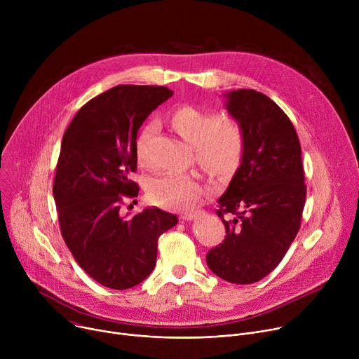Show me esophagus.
<instances>
[{
	"instance_id": "esophagus-1",
	"label": "esophagus",
	"mask_w": 359,
	"mask_h": 359,
	"mask_svg": "<svg viewBox=\"0 0 359 359\" xmlns=\"http://www.w3.org/2000/svg\"><path fill=\"white\" fill-rule=\"evenodd\" d=\"M180 219L182 220H193V219H196V215L194 213H182Z\"/></svg>"
}]
</instances>
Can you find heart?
I'll use <instances>...</instances> for the list:
<instances>
[{
	"label": "heart",
	"instance_id": "obj_1",
	"mask_svg": "<svg viewBox=\"0 0 359 359\" xmlns=\"http://www.w3.org/2000/svg\"><path fill=\"white\" fill-rule=\"evenodd\" d=\"M173 130L193 146L196 161L217 175H231L241 163L245 136L240 122L226 114L215 115L191 105L176 108L169 115ZM155 132V123H147L136 139V153L146 165V143ZM204 186L198 179L186 173L166 172L149 183L147 194L151 203L165 209H191L201 198Z\"/></svg>",
	"mask_w": 359,
	"mask_h": 359
}]
</instances>
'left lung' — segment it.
I'll return each mask as SVG.
<instances>
[{
    "instance_id": "left-lung-1",
    "label": "left lung",
    "mask_w": 359,
    "mask_h": 359,
    "mask_svg": "<svg viewBox=\"0 0 359 359\" xmlns=\"http://www.w3.org/2000/svg\"><path fill=\"white\" fill-rule=\"evenodd\" d=\"M224 96L244 130L245 149L217 200L226 237L206 262L220 278L251 284L280 264L299 230L306 197L301 146L290 118L264 93L237 89ZM224 214L235 217L224 221Z\"/></svg>"
}]
</instances>
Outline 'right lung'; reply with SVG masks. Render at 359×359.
I'll list each match as a JSON object with an SVG mask.
<instances>
[{
  "mask_svg": "<svg viewBox=\"0 0 359 359\" xmlns=\"http://www.w3.org/2000/svg\"><path fill=\"white\" fill-rule=\"evenodd\" d=\"M173 95L166 86L118 85L90 99L64 133L54 180L62 237L99 284L128 290L155 269L158 238L177 217L158 208L122 217L123 196L137 197V130ZM128 216V215H126Z\"/></svg>",
  "mask_w": 359,
  "mask_h": 359,
  "instance_id": "obj_1",
  "label": "right lung"
}]
</instances>
